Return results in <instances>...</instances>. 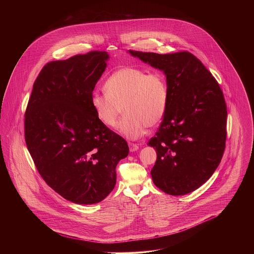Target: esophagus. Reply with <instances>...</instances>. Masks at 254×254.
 <instances>
[{"instance_id": "1", "label": "esophagus", "mask_w": 254, "mask_h": 254, "mask_svg": "<svg viewBox=\"0 0 254 254\" xmlns=\"http://www.w3.org/2000/svg\"><path fill=\"white\" fill-rule=\"evenodd\" d=\"M128 146H129V150L133 152V151H136L138 148H139V146L136 145V144H134V143H128Z\"/></svg>"}]
</instances>
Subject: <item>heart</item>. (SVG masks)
<instances>
[{
  "mask_svg": "<svg viewBox=\"0 0 254 254\" xmlns=\"http://www.w3.org/2000/svg\"><path fill=\"white\" fill-rule=\"evenodd\" d=\"M104 89L106 93L94 92L90 99L97 118L106 127H114L123 109L126 115L118 131L127 139L143 136L147 127H155L166 114L169 88L160 71L124 67L109 76Z\"/></svg>",
  "mask_w": 254,
  "mask_h": 254,
  "instance_id": "obj_1",
  "label": "heart"
}]
</instances>
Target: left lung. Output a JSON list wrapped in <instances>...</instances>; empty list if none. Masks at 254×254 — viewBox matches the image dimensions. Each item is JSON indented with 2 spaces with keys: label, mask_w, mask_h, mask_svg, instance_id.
<instances>
[{
  "label": "left lung",
  "mask_w": 254,
  "mask_h": 254,
  "mask_svg": "<svg viewBox=\"0 0 254 254\" xmlns=\"http://www.w3.org/2000/svg\"><path fill=\"white\" fill-rule=\"evenodd\" d=\"M129 53L163 70L169 88L166 114L147 143L157 153L150 172L153 183L170 195L190 193L211 177L225 151L228 111L223 91L190 52Z\"/></svg>",
  "instance_id": "8db88e82"
}]
</instances>
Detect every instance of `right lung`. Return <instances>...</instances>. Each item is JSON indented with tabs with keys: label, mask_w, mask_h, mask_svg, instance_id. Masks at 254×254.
<instances>
[{
	"label": "right lung",
	"mask_w": 254,
	"mask_h": 254,
	"mask_svg": "<svg viewBox=\"0 0 254 254\" xmlns=\"http://www.w3.org/2000/svg\"><path fill=\"white\" fill-rule=\"evenodd\" d=\"M106 51L48 63L37 77L24 114V139L37 170L64 199L103 201L115 187L128 145L98 120L91 95L107 67Z\"/></svg>",
	"instance_id": "1"
}]
</instances>
